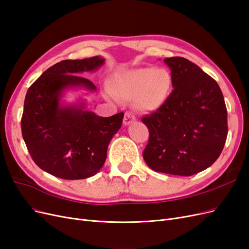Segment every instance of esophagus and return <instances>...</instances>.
I'll list each match as a JSON object with an SVG mask.
<instances>
[{"instance_id": "esophagus-1", "label": "esophagus", "mask_w": 249, "mask_h": 249, "mask_svg": "<svg viewBox=\"0 0 249 249\" xmlns=\"http://www.w3.org/2000/svg\"><path fill=\"white\" fill-rule=\"evenodd\" d=\"M136 120V116H135L132 112H125L124 117V125H129Z\"/></svg>"}]
</instances>
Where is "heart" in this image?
Here are the masks:
<instances>
[{
    "instance_id": "1",
    "label": "heart",
    "mask_w": 249,
    "mask_h": 249,
    "mask_svg": "<svg viewBox=\"0 0 249 249\" xmlns=\"http://www.w3.org/2000/svg\"><path fill=\"white\" fill-rule=\"evenodd\" d=\"M172 87L171 73L165 69L118 71L109 82L110 92L120 101H135L143 112H156L167 101Z\"/></svg>"
}]
</instances>
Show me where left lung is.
Listing matches in <instances>:
<instances>
[{"instance_id":"obj_1","label":"left lung","mask_w":249,"mask_h":249,"mask_svg":"<svg viewBox=\"0 0 249 249\" xmlns=\"http://www.w3.org/2000/svg\"><path fill=\"white\" fill-rule=\"evenodd\" d=\"M173 90L141 120L149 131L143 159L154 171L190 177L210 167L228 136V111L217 82L183 57L164 59Z\"/></svg>"}]
</instances>
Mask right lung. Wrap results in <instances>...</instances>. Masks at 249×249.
I'll list each match as a JSON object with an SVG mask.
<instances>
[{
  "instance_id": "add662e5",
  "label": "right lung",
  "mask_w": 249,
  "mask_h": 249,
  "mask_svg": "<svg viewBox=\"0 0 249 249\" xmlns=\"http://www.w3.org/2000/svg\"><path fill=\"white\" fill-rule=\"evenodd\" d=\"M105 63L100 56L63 60L51 66L30 86L25 97L21 134L37 166L63 179L96 175L107 158L112 137L123 124L124 113L102 117L85 110L86 103L66 105L65 90L95 91L93 83L79 76Z\"/></svg>"
}]
</instances>
